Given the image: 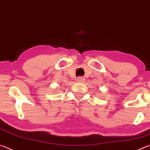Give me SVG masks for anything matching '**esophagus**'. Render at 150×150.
<instances>
[{
	"label": "esophagus",
	"instance_id": "esophagus-1",
	"mask_svg": "<svg viewBox=\"0 0 150 150\" xmlns=\"http://www.w3.org/2000/svg\"><path fill=\"white\" fill-rule=\"evenodd\" d=\"M85 81V79L83 77H79L77 79V82H83Z\"/></svg>",
	"mask_w": 150,
	"mask_h": 150
}]
</instances>
